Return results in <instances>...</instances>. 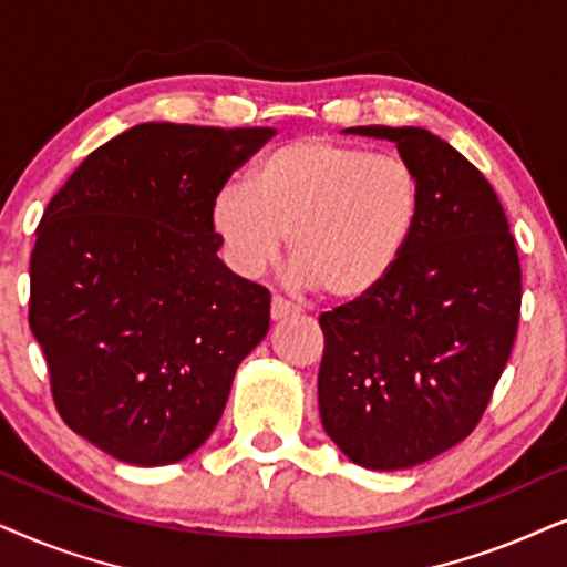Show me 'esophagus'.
<instances>
[{"instance_id": "esophagus-1", "label": "esophagus", "mask_w": 567, "mask_h": 567, "mask_svg": "<svg viewBox=\"0 0 567 567\" xmlns=\"http://www.w3.org/2000/svg\"><path fill=\"white\" fill-rule=\"evenodd\" d=\"M271 319H285V316H292V313H298L300 308L292 303V300H288V298H282V296H275L271 298Z\"/></svg>"}]
</instances>
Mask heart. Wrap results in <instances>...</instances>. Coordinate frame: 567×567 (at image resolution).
<instances>
[{
  "label": "heart",
  "instance_id": "1",
  "mask_svg": "<svg viewBox=\"0 0 567 567\" xmlns=\"http://www.w3.org/2000/svg\"><path fill=\"white\" fill-rule=\"evenodd\" d=\"M420 209L422 178L404 155L300 137L261 155L248 186L225 184L209 220L240 275H259L290 236L298 277L354 300L394 271Z\"/></svg>",
  "mask_w": 567,
  "mask_h": 567
}]
</instances>
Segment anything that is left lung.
<instances>
[{"mask_svg": "<svg viewBox=\"0 0 567 567\" xmlns=\"http://www.w3.org/2000/svg\"><path fill=\"white\" fill-rule=\"evenodd\" d=\"M396 142L422 178V209L394 271L319 316L323 430L365 470H410L480 425L511 358L520 264L495 188L417 126H352Z\"/></svg>", "mask_w": 567, "mask_h": 567, "instance_id": "8db88e82", "label": "left lung"}]
</instances>
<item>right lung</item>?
<instances>
[{
  "label": "right lung",
  "mask_w": 567,
  "mask_h": 567,
  "mask_svg": "<svg viewBox=\"0 0 567 567\" xmlns=\"http://www.w3.org/2000/svg\"><path fill=\"white\" fill-rule=\"evenodd\" d=\"M150 121L51 196L30 254V331L56 412L113 458L163 466L213 433L269 290L217 259L215 194L271 137Z\"/></svg>",
  "instance_id": "1"
}]
</instances>
